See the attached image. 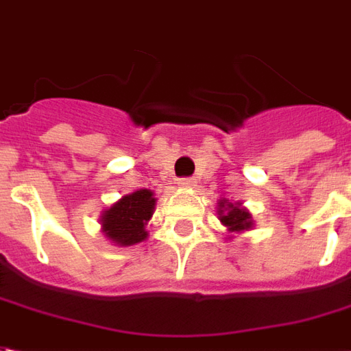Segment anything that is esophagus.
Returning <instances> with one entry per match:
<instances>
[{
  "mask_svg": "<svg viewBox=\"0 0 351 351\" xmlns=\"http://www.w3.org/2000/svg\"><path fill=\"white\" fill-rule=\"evenodd\" d=\"M179 186H181V189H194V186H196V179H181V181H179Z\"/></svg>",
  "mask_w": 351,
  "mask_h": 351,
  "instance_id": "1",
  "label": "esophagus"
}]
</instances>
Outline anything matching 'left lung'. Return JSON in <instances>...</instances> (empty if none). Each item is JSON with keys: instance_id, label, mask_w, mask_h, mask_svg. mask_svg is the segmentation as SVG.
Segmentation results:
<instances>
[{"instance_id": "8db88e82", "label": "left lung", "mask_w": 351, "mask_h": 351, "mask_svg": "<svg viewBox=\"0 0 351 351\" xmlns=\"http://www.w3.org/2000/svg\"><path fill=\"white\" fill-rule=\"evenodd\" d=\"M217 215L222 226H226L230 237L234 234H243L254 228L252 215L247 207H243L241 202H230L226 198L219 200L217 206Z\"/></svg>"}]
</instances>
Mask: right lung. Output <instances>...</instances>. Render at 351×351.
<instances>
[{"instance_id": "1", "label": "right lung", "mask_w": 351, "mask_h": 351, "mask_svg": "<svg viewBox=\"0 0 351 351\" xmlns=\"http://www.w3.org/2000/svg\"><path fill=\"white\" fill-rule=\"evenodd\" d=\"M157 198L149 189H138L121 196L101 215L102 235L117 247H132L147 239V222L153 217Z\"/></svg>"}]
</instances>
